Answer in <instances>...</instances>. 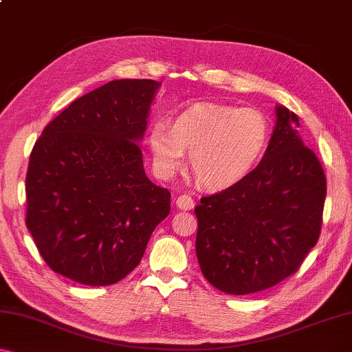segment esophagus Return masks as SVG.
Here are the masks:
<instances>
[{
    "label": "esophagus",
    "instance_id": "obj_1",
    "mask_svg": "<svg viewBox=\"0 0 352 352\" xmlns=\"http://www.w3.org/2000/svg\"><path fill=\"white\" fill-rule=\"evenodd\" d=\"M194 205H195V201H194L192 197H190V195L183 194V195H180V197L177 199V208H180V210H183V211L192 210Z\"/></svg>",
    "mask_w": 352,
    "mask_h": 352
}]
</instances>
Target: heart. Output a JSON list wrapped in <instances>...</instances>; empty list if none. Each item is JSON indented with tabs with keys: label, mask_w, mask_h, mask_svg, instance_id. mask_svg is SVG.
<instances>
[{
	"label": "heart",
	"mask_w": 352,
	"mask_h": 352,
	"mask_svg": "<svg viewBox=\"0 0 352 352\" xmlns=\"http://www.w3.org/2000/svg\"><path fill=\"white\" fill-rule=\"evenodd\" d=\"M270 140V124L256 109L195 104L172 126L155 122L147 133L153 168L170 178L190 153V168L204 186L228 189L252 174Z\"/></svg>",
	"instance_id": "heart-1"
}]
</instances>
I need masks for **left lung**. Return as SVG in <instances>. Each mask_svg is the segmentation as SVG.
Wrapping results in <instances>:
<instances>
[{
    "label": "left lung",
    "instance_id": "left-lung-1",
    "mask_svg": "<svg viewBox=\"0 0 352 352\" xmlns=\"http://www.w3.org/2000/svg\"><path fill=\"white\" fill-rule=\"evenodd\" d=\"M275 113L270 142L252 174L194 210L201 273L230 295L254 294L294 275L320 236L324 172L298 135L295 113L284 105Z\"/></svg>",
    "mask_w": 352,
    "mask_h": 352
}]
</instances>
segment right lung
I'll use <instances>...</instances> for the list:
<instances>
[{"label": "right lung", "instance_id": "obj_1", "mask_svg": "<svg viewBox=\"0 0 352 352\" xmlns=\"http://www.w3.org/2000/svg\"><path fill=\"white\" fill-rule=\"evenodd\" d=\"M162 82L111 80L47 124L29 158L26 226L58 275L110 285L140 264L170 192L148 180L140 142Z\"/></svg>", "mask_w": 352, "mask_h": 352}]
</instances>
